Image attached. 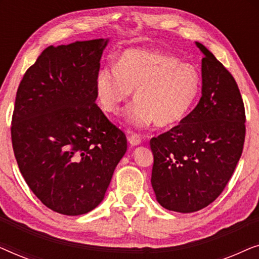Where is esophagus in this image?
Wrapping results in <instances>:
<instances>
[{"instance_id":"obj_1","label":"esophagus","mask_w":259,"mask_h":259,"mask_svg":"<svg viewBox=\"0 0 259 259\" xmlns=\"http://www.w3.org/2000/svg\"><path fill=\"white\" fill-rule=\"evenodd\" d=\"M141 137H140V134H138V133H130V136H128V141H130V144L132 145V146H137V145H140L141 144Z\"/></svg>"}]
</instances>
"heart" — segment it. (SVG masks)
Here are the masks:
<instances>
[{
	"instance_id": "b5f03b06",
	"label": "heart",
	"mask_w": 259,
	"mask_h": 259,
	"mask_svg": "<svg viewBox=\"0 0 259 259\" xmlns=\"http://www.w3.org/2000/svg\"><path fill=\"white\" fill-rule=\"evenodd\" d=\"M201 87L200 74L191 63L148 49H128L114 67H104L95 79L101 108L118 115L134 92L136 102L127 121L136 127L157 122L167 127L183 121L196 104Z\"/></svg>"
}]
</instances>
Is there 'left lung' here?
<instances>
[{"mask_svg":"<svg viewBox=\"0 0 259 259\" xmlns=\"http://www.w3.org/2000/svg\"><path fill=\"white\" fill-rule=\"evenodd\" d=\"M201 98L178 126L152 138L151 184L158 203L190 213L217 199L239 161L245 140V108L231 73L199 42Z\"/></svg>","mask_w":259,"mask_h":259,"instance_id":"1","label":"left lung"}]
</instances>
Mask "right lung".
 <instances>
[{"mask_svg": "<svg viewBox=\"0 0 259 259\" xmlns=\"http://www.w3.org/2000/svg\"><path fill=\"white\" fill-rule=\"evenodd\" d=\"M107 42L49 46L17 88L10 128L17 165L42 204L61 214L97 207L127 150L125 133L95 104Z\"/></svg>", "mask_w": 259, "mask_h": 259, "instance_id": "obj_1", "label": "right lung"}]
</instances>
